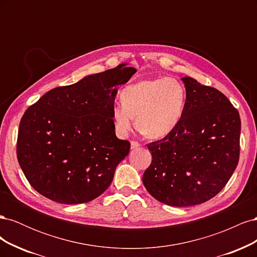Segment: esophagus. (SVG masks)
I'll use <instances>...</instances> for the list:
<instances>
[{"instance_id":"obj_1","label":"esophagus","mask_w":257,"mask_h":257,"mask_svg":"<svg viewBox=\"0 0 257 257\" xmlns=\"http://www.w3.org/2000/svg\"><path fill=\"white\" fill-rule=\"evenodd\" d=\"M141 146V144H139L138 142H136V141H133L131 143V148L132 149H137V148Z\"/></svg>"}]
</instances>
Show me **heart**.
<instances>
[{
  "label": "heart",
  "instance_id": "1",
  "mask_svg": "<svg viewBox=\"0 0 257 257\" xmlns=\"http://www.w3.org/2000/svg\"><path fill=\"white\" fill-rule=\"evenodd\" d=\"M185 91L173 78L136 82L121 92V102L112 108L116 133L127 135L135 126L150 139H159L173 132L180 122L185 106Z\"/></svg>",
  "mask_w": 257,
  "mask_h": 257
}]
</instances>
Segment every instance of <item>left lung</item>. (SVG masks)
Returning a JSON list of instances; mask_svg holds the SVG:
<instances>
[{
  "label": "left lung",
  "instance_id": "left-lung-1",
  "mask_svg": "<svg viewBox=\"0 0 257 257\" xmlns=\"http://www.w3.org/2000/svg\"><path fill=\"white\" fill-rule=\"evenodd\" d=\"M186 98L176 128L148 144L152 155L143 182L163 204H203L224 188L239 162L241 121L222 92L183 77Z\"/></svg>",
  "mask_w": 257,
  "mask_h": 257
}]
</instances>
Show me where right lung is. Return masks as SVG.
Listing matches in <instances>:
<instances>
[{
    "mask_svg": "<svg viewBox=\"0 0 257 257\" xmlns=\"http://www.w3.org/2000/svg\"><path fill=\"white\" fill-rule=\"evenodd\" d=\"M136 68L120 64L44 94L23 113L17 158L29 183L56 203H88L110 185L131 149L114 133L118 85Z\"/></svg>",
    "mask_w": 257,
    "mask_h": 257,
    "instance_id": "right-lung-1",
    "label": "right lung"
}]
</instances>
